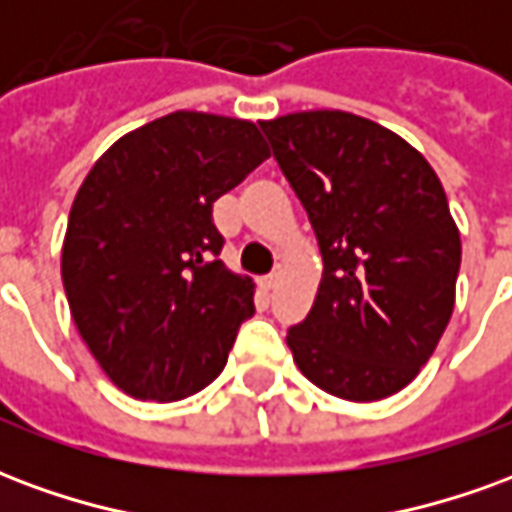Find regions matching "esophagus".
<instances>
[{"label": "esophagus", "mask_w": 512, "mask_h": 512, "mask_svg": "<svg viewBox=\"0 0 512 512\" xmlns=\"http://www.w3.org/2000/svg\"><path fill=\"white\" fill-rule=\"evenodd\" d=\"M279 279H282V271H279V268H277V271H271V274H268V277L263 279V288L274 290L279 285Z\"/></svg>", "instance_id": "esophagus-1"}]
</instances>
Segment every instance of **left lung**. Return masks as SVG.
Instances as JSON below:
<instances>
[{"instance_id": "obj_1", "label": "left lung", "mask_w": 512, "mask_h": 512, "mask_svg": "<svg viewBox=\"0 0 512 512\" xmlns=\"http://www.w3.org/2000/svg\"><path fill=\"white\" fill-rule=\"evenodd\" d=\"M310 213L323 277L288 348L312 384L354 403L419 376L455 307L461 233L439 175L395 131L340 109L263 120Z\"/></svg>"}]
</instances>
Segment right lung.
I'll list each match as a JSON object with an SVG mask.
<instances>
[{"label":"right lung","instance_id":"right-lung-1","mask_svg":"<svg viewBox=\"0 0 512 512\" xmlns=\"http://www.w3.org/2000/svg\"><path fill=\"white\" fill-rule=\"evenodd\" d=\"M268 156L252 120L172 112L120 136L87 172L62 285L90 354L126 395L183 400L227 365L255 282L216 257L211 211Z\"/></svg>","mask_w":512,"mask_h":512}]
</instances>
